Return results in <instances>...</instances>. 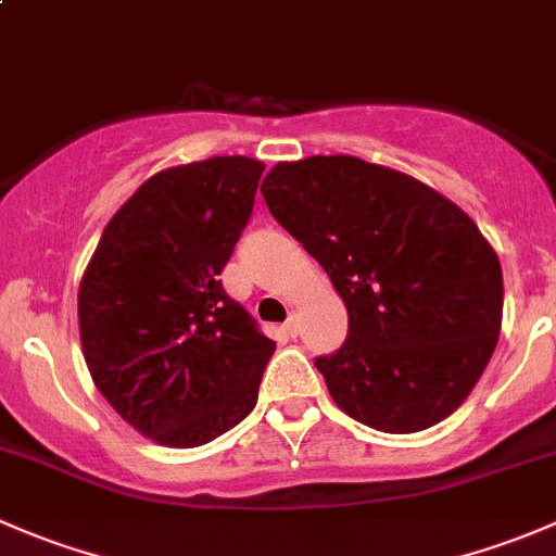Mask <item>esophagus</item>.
Returning <instances> with one entry per match:
<instances>
[{
    "label": "esophagus",
    "instance_id": "34e87169",
    "mask_svg": "<svg viewBox=\"0 0 556 556\" xmlns=\"http://www.w3.org/2000/svg\"><path fill=\"white\" fill-rule=\"evenodd\" d=\"M285 330H288V333L293 336V339H295V336H299V330H301V319H299V314H295V312H290V314H288V323H285Z\"/></svg>",
    "mask_w": 556,
    "mask_h": 556
}]
</instances>
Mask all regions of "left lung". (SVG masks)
I'll use <instances>...</instances> for the list:
<instances>
[{
  "label": "left lung",
  "instance_id": "obj_1",
  "mask_svg": "<svg viewBox=\"0 0 556 556\" xmlns=\"http://www.w3.org/2000/svg\"><path fill=\"white\" fill-rule=\"evenodd\" d=\"M261 193L350 314L341 350L314 361L336 406L382 433L450 417L503 319L501 261L476 223L439 190L355 155L285 161Z\"/></svg>",
  "mask_w": 556,
  "mask_h": 556
}]
</instances>
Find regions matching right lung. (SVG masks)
<instances>
[{"instance_id": "right-lung-1", "label": "right lung", "mask_w": 556, "mask_h": 556, "mask_svg": "<svg viewBox=\"0 0 556 556\" xmlns=\"http://www.w3.org/2000/svg\"><path fill=\"white\" fill-rule=\"evenodd\" d=\"M266 166L217 155L139 185L77 293L93 384L155 444L190 450L255 408L274 341L220 285Z\"/></svg>"}]
</instances>
